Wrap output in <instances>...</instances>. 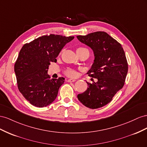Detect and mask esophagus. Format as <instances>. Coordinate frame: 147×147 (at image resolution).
Instances as JSON below:
<instances>
[{"label": "esophagus", "mask_w": 147, "mask_h": 147, "mask_svg": "<svg viewBox=\"0 0 147 147\" xmlns=\"http://www.w3.org/2000/svg\"><path fill=\"white\" fill-rule=\"evenodd\" d=\"M68 82H75L76 81V80H74V79H68Z\"/></svg>", "instance_id": "34e87169"}]
</instances>
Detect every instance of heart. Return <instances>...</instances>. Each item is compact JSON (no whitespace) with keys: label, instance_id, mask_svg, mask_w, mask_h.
Segmentation results:
<instances>
[{"label":"heart","instance_id":"heart-1","mask_svg":"<svg viewBox=\"0 0 147 147\" xmlns=\"http://www.w3.org/2000/svg\"><path fill=\"white\" fill-rule=\"evenodd\" d=\"M83 49H87L86 48L84 47H79L78 49V50H83ZM65 75H66L68 77H76L77 76V72L76 70H74L72 68H68L65 71Z\"/></svg>","mask_w":147,"mask_h":147}]
</instances>
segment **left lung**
<instances>
[{
	"label": "left lung",
	"instance_id": "8db88e82",
	"mask_svg": "<svg viewBox=\"0 0 147 147\" xmlns=\"http://www.w3.org/2000/svg\"><path fill=\"white\" fill-rule=\"evenodd\" d=\"M77 38L94 50V63L87 74L98 79L97 82H87L89 87L78 95V100L87 108H101L110 103L124 85L128 71L125 52L121 44L105 32L97 31Z\"/></svg>",
	"mask_w": 147,
	"mask_h": 147
}]
</instances>
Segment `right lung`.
<instances>
[{
    "label": "right lung",
    "mask_w": 147,
    "mask_h": 147,
    "mask_svg": "<svg viewBox=\"0 0 147 147\" xmlns=\"http://www.w3.org/2000/svg\"><path fill=\"white\" fill-rule=\"evenodd\" d=\"M74 38L51 34L42 36L20 50L14 69L18 88L24 97L32 105L44 107L55 100L65 78L50 79L47 74L50 62L64 46Z\"/></svg>",
    "instance_id": "1"
}]
</instances>
